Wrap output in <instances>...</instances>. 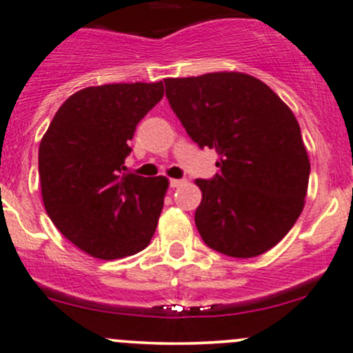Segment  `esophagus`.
<instances>
[{"mask_svg":"<svg viewBox=\"0 0 353 353\" xmlns=\"http://www.w3.org/2000/svg\"><path fill=\"white\" fill-rule=\"evenodd\" d=\"M183 184H186L184 179H170V188H179L183 186Z\"/></svg>","mask_w":353,"mask_h":353,"instance_id":"34e87169","label":"esophagus"}]
</instances>
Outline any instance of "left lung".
Wrapping results in <instances>:
<instances>
[{
	"label": "left lung",
	"instance_id": "obj_1",
	"mask_svg": "<svg viewBox=\"0 0 353 353\" xmlns=\"http://www.w3.org/2000/svg\"><path fill=\"white\" fill-rule=\"evenodd\" d=\"M163 83L191 140L220 155V172L196 179L201 239L232 258L272 249L302 213L311 172L294 112L268 85L239 71Z\"/></svg>",
	"mask_w": 353,
	"mask_h": 353
}]
</instances>
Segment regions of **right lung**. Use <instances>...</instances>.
Returning <instances> with one entry per match:
<instances>
[{
  "label": "right lung",
  "instance_id": "right-lung-1",
  "mask_svg": "<svg viewBox=\"0 0 353 353\" xmlns=\"http://www.w3.org/2000/svg\"><path fill=\"white\" fill-rule=\"evenodd\" d=\"M162 97V81L81 88L63 102L42 137L46 212L94 258H126L150 244L169 179L124 172V159L137 124Z\"/></svg>",
  "mask_w": 353,
  "mask_h": 353
}]
</instances>
